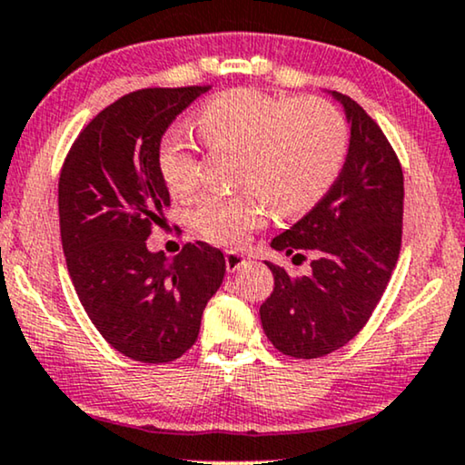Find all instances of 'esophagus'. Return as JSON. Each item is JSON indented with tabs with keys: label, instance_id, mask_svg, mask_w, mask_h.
Listing matches in <instances>:
<instances>
[{
	"label": "esophagus",
	"instance_id": "1",
	"mask_svg": "<svg viewBox=\"0 0 465 465\" xmlns=\"http://www.w3.org/2000/svg\"><path fill=\"white\" fill-rule=\"evenodd\" d=\"M246 263H249V259H246L244 255H240V252H236V251H227L225 252V268H227V272H236L240 268H244Z\"/></svg>",
	"mask_w": 465,
	"mask_h": 465
}]
</instances>
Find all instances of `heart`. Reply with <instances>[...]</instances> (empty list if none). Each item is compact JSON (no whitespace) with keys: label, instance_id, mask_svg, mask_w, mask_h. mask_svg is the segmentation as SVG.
I'll use <instances>...</instances> for the list:
<instances>
[{"label":"heart","instance_id":"heart-1","mask_svg":"<svg viewBox=\"0 0 465 465\" xmlns=\"http://www.w3.org/2000/svg\"><path fill=\"white\" fill-rule=\"evenodd\" d=\"M197 132L208 146L236 151L233 181L255 193L197 197L191 223L210 242L240 246L265 225L268 206L278 214H304L323 200L342 170V116L319 99H282L255 89L219 93L200 108ZM161 181L174 197L197 183L193 142L181 127L165 132L157 148Z\"/></svg>","mask_w":465,"mask_h":465}]
</instances>
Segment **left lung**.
<instances>
[{
    "label": "left lung",
    "mask_w": 465,
    "mask_h": 465,
    "mask_svg": "<svg viewBox=\"0 0 465 465\" xmlns=\"http://www.w3.org/2000/svg\"><path fill=\"white\" fill-rule=\"evenodd\" d=\"M351 125L349 153L336 183L311 213L272 240V249L304 259L312 272L291 276L265 262L274 291L259 308L278 351L317 359L338 351L368 323L398 263L404 174L391 144L349 95L331 91Z\"/></svg>",
    "instance_id": "1"
}]
</instances>
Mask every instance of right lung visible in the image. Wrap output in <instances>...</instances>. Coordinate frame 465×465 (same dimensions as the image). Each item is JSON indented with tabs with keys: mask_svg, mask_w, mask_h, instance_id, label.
<instances>
[{
	"mask_svg": "<svg viewBox=\"0 0 465 465\" xmlns=\"http://www.w3.org/2000/svg\"><path fill=\"white\" fill-rule=\"evenodd\" d=\"M208 89L123 95L80 132L61 168V244L80 304L113 349L142 363L174 361L193 346L225 276V257L206 242L172 259L146 246L170 206L159 142Z\"/></svg>",
	"mask_w": 465,
	"mask_h": 465,
	"instance_id": "right-lung-1",
	"label": "right lung"
}]
</instances>
